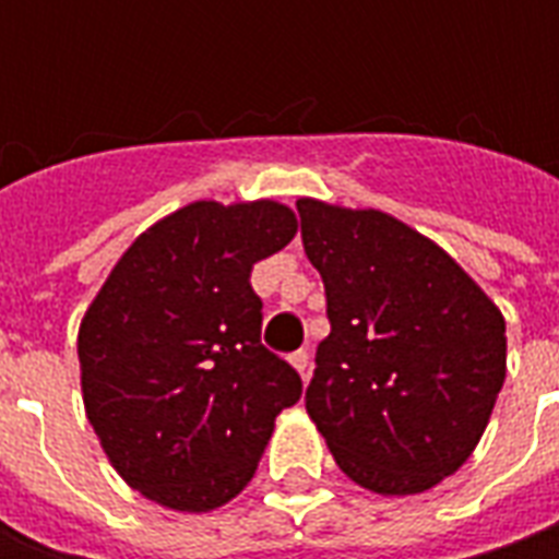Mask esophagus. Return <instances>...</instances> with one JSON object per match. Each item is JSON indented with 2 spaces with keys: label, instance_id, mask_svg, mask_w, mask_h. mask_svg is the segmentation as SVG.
<instances>
[{
  "label": "esophagus",
  "instance_id": "34e87169",
  "mask_svg": "<svg viewBox=\"0 0 559 559\" xmlns=\"http://www.w3.org/2000/svg\"><path fill=\"white\" fill-rule=\"evenodd\" d=\"M289 360H292V367L308 379V370H311V355H308L305 348H298V352H292Z\"/></svg>",
  "mask_w": 559,
  "mask_h": 559
}]
</instances>
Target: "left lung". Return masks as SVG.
Segmentation results:
<instances>
[{"label": "left lung", "instance_id": "obj_1", "mask_svg": "<svg viewBox=\"0 0 559 559\" xmlns=\"http://www.w3.org/2000/svg\"><path fill=\"white\" fill-rule=\"evenodd\" d=\"M330 335L305 407L338 469L417 495L461 466L504 385V317L436 242L382 211L301 199Z\"/></svg>", "mask_w": 559, "mask_h": 559}]
</instances>
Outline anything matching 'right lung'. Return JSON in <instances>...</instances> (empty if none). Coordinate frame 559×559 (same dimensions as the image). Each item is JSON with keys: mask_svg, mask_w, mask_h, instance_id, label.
Returning <instances> with one entry per match:
<instances>
[{"mask_svg": "<svg viewBox=\"0 0 559 559\" xmlns=\"http://www.w3.org/2000/svg\"><path fill=\"white\" fill-rule=\"evenodd\" d=\"M286 204L195 202L142 233L80 323L86 417L145 498L202 513L236 498L301 376L261 345L251 267L289 246Z\"/></svg>", "mask_w": 559, "mask_h": 559, "instance_id": "add662e5", "label": "right lung"}]
</instances>
